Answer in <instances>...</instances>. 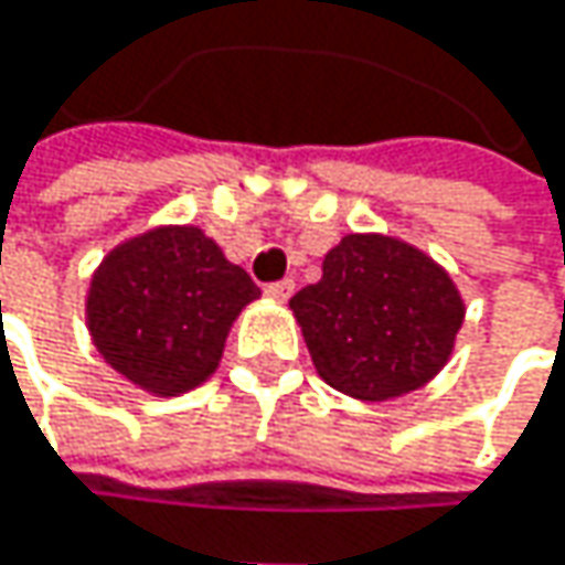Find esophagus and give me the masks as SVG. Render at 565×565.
Returning <instances> with one entry per match:
<instances>
[{"instance_id": "34e87169", "label": "esophagus", "mask_w": 565, "mask_h": 565, "mask_svg": "<svg viewBox=\"0 0 565 565\" xmlns=\"http://www.w3.org/2000/svg\"><path fill=\"white\" fill-rule=\"evenodd\" d=\"M290 294H294V281H290V278L268 284V297H275V300H287Z\"/></svg>"}]
</instances>
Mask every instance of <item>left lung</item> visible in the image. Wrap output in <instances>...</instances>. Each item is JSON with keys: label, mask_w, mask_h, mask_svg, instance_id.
<instances>
[{"label": "left lung", "mask_w": 565, "mask_h": 565, "mask_svg": "<svg viewBox=\"0 0 565 565\" xmlns=\"http://www.w3.org/2000/svg\"><path fill=\"white\" fill-rule=\"evenodd\" d=\"M317 373L340 393L383 402L428 383L448 360L465 303L412 245L347 235L323 278L290 297Z\"/></svg>", "instance_id": "obj_1"}]
</instances>
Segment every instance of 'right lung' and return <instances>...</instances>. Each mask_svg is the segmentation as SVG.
I'll return each instance as SVG.
<instances>
[{"mask_svg": "<svg viewBox=\"0 0 565 565\" xmlns=\"http://www.w3.org/2000/svg\"><path fill=\"white\" fill-rule=\"evenodd\" d=\"M258 294L199 228H157L104 258L90 281L87 327L117 373L175 395L215 373L232 320Z\"/></svg>", "mask_w": 565, "mask_h": 565, "instance_id": "1", "label": "right lung"}]
</instances>
